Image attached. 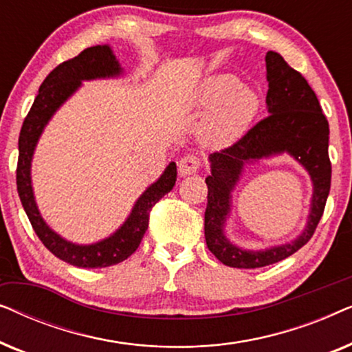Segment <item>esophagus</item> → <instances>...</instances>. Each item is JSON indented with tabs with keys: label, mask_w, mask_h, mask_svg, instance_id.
Returning a JSON list of instances; mask_svg holds the SVG:
<instances>
[{
	"label": "esophagus",
	"mask_w": 352,
	"mask_h": 352,
	"mask_svg": "<svg viewBox=\"0 0 352 352\" xmlns=\"http://www.w3.org/2000/svg\"><path fill=\"white\" fill-rule=\"evenodd\" d=\"M179 175L181 176H190L195 175L200 168V160L195 155H186L179 160Z\"/></svg>",
	"instance_id": "34e87169"
}]
</instances>
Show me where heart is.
Wrapping results in <instances>:
<instances>
[{
    "instance_id": "1",
    "label": "heart",
    "mask_w": 352,
    "mask_h": 352,
    "mask_svg": "<svg viewBox=\"0 0 352 352\" xmlns=\"http://www.w3.org/2000/svg\"><path fill=\"white\" fill-rule=\"evenodd\" d=\"M199 104L210 110L201 123L205 141L228 144L247 131L259 109V98L235 76L214 75L206 80Z\"/></svg>"
}]
</instances>
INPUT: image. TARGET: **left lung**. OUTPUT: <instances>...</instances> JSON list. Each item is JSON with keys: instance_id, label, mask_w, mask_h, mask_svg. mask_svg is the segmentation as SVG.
<instances>
[{"instance_id": "obj_1", "label": "left lung", "mask_w": 352, "mask_h": 352, "mask_svg": "<svg viewBox=\"0 0 352 352\" xmlns=\"http://www.w3.org/2000/svg\"><path fill=\"white\" fill-rule=\"evenodd\" d=\"M267 117L254 124L232 146L208 157L211 175L205 210L206 247L230 267L256 269L292 256L309 242L324 214L330 192L331 163L329 158V122L319 99L305 76L292 69L278 52L266 54ZM287 153L310 173L313 199L303 232L290 244L266 250H245L225 237V221L232 208V192L245 164Z\"/></svg>"}]
</instances>
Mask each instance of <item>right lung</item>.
<instances>
[{"instance_id":"add662e5","label":"right lung","mask_w":352,"mask_h":352,"mask_svg":"<svg viewBox=\"0 0 352 352\" xmlns=\"http://www.w3.org/2000/svg\"><path fill=\"white\" fill-rule=\"evenodd\" d=\"M123 74L122 65L109 45H98L81 51L74 59L62 62L46 76L38 91L30 112L23 120L19 136L17 162V192L22 206L30 219L38 239L50 252L62 261L76 267H107L118 264L136 252L148 228V214L152 206L166 195L176 182V163L171 162L163 175L142 192L134 204L126 221L107 239L96 243L78 245L69 242L54 232L38 210L32 186V160L38 141L46 124L50 123L60 105L75 94L81 81L98 78H115Z\"/></svg>"}]
</instances>
